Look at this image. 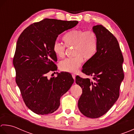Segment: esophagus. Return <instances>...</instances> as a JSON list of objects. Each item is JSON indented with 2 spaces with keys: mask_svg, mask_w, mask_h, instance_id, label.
<instances>
[{
  "mask_svg": "<svg viewBox=\"0 0 134 134\" xmlns=\"http://www.w3.org/2000/svg\"><path fill=\"white\" fill-rule=\"evenodd\" d=\"M72 77H73V79H74V80H75V79H76V75H75V74H72Z\"/></svg>",
  "mask_w": 134,
  "mask_h": 134,
  "instance_id": "obj_1",
  "label": "esophagus"
}]
</instances>
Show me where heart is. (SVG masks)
<instances>
[{"instance_id": "obj_1", "label": "heart", "mask_w": 134, "mask_h": 134, "mask_svg": "<svg viewBox=\"0 0 134 134\" xmlns=\"http://www.w3.org/2000/svg\"><path fill=\"white\" fill-rule=\"evenodd\" d=\"M67 47H73V58H66L59 63L62 70L75 73L82 64L83 58H91L95 54L98 47L96 34L92 30H72L68 32L62 38ZM53 50L57 57L62 58L64 56L65 46L58 42L53 45Z\"/></svg>"}]
</instances>
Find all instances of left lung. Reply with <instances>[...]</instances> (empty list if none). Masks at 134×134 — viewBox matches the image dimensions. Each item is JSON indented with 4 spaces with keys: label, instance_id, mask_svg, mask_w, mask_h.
<instances>
[{
    "label": "left lung",
    "instance_id": "1",
    "mask_svg": "<svg viewBox=\"0 0 134 134\" xmlns=\"http://www.w3.org/2000/svg\"><path fill=\"white\" fill-rule=\"evenodd\" d=\"M98 40L97 52L83 66L82 72L90 78L76 77L82 88L78 108L83 115L98 118L105 114L119 97L124 79V62L116 38L102 25L92 27Z\"/></svg>",
    "mask_w": 134,
    "mask_h": 134
}]
</instances>
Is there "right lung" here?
Listing matches in <instances>:
<instances>
[{"mask_svg":"<svg viewBox=\"0 0 134 134\" xmlns=\"http://www.w3.org/2000/svg\"><path fill=\"white\" fill-rule=\"evenodd\" d=\"M77 24L45 18L27 27L18 37L13 59L15 81L26 106L33 112L44 115L56 111L60 98L74 82L66 72H57V77L50 79L47 74L57 70L53 50L57 37Z\"/></svg>","mask_w":134,"mask_h":134,"instance_id":"right-lung-1","label":"right lung"}]
</instances>
